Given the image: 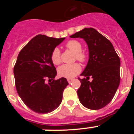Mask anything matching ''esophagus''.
I'll use <instances>...</instances> for the list:
<instances>
[{
  "label": "esophagus",
  "instance_id": "esophagus-1",
  "mask_svg": "<svg viewBox=\"0 0 134 134\" xmlns=\"http://www.w3.org/2000/svg\"><path fill=\"white\" fill-rule=\"evenodd\" d=\"M67 80H68V83H71V82H72L73 79H67Z\"/></svg>",
  "mask_w": 134,
  "mask_h": 134
}]
</instances>
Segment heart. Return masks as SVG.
Returning a JSON list of instances; mask_svg holds the SVG:
<instances>
[{"mask_svg":"<svg viewBox=\"0 0 134 134\" xmlns=\"http://www.w3.org/2000/svg\"><path fill=\"white\" fill-rule=\"evenodd\" d=\"M66 48L74 52V60L84 62L86 60V55L82 52V46L81 43L77 40H70L66 44ZM51 60L54 65L61 63V52L59 48H55L51 54ZM81 71V66L78 63L71 64H64L58 69V74L60 76L67 79H72L77 75Z\"/></svg>","mask_w":134,"mask_h":134,"instance_id":"b5f03b06","label":"heart"}]
</instances>
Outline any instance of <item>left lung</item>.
<instances>
[{
    "label": "left lung",
    "instance_id": "left-lung-1",
    "mask_svg": "<svg viewBox=\"0 0 134 134\" xmlns=\"http://www.w3.org/2000/svg\"><path fill=\"white\" fill-rule=\"evenodd\" d=\"M70 37L84 39L89 51L88 64L80 74L85 78H79V100L89 109H100L111 102L119 85V56L111 41L94 28H85ZM90 76L93 79L91 82Z\"/></svg>",
    "mask_w": 134,
    "mask_h": 134
}]
</instances>
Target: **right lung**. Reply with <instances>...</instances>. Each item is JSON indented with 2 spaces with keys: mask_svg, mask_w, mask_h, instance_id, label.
Instances as JSON below:
<instances>
[{
  "mask_svg": "<svg viewBox=\"0 0 134 134\" xmlns=\"http://www.w3.org/2000/svg\"><path fill=\"white\" fill-rule=\"evenodd\" d=\"M64 39L37 35L20 51L17 57L14 66L16 91L23 103L34 112L49 113L61 103L68 82L63 77L54 80L57 71L51 60V54Z\"/></svg>",
  "mask_w": 134,
  "mask_h": 134,
  "instance_id": "add662e5",
  "label": "right lung"
}]
</instances>
